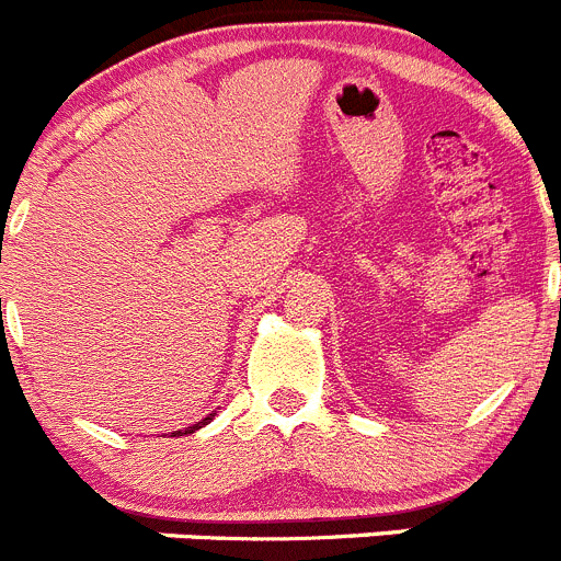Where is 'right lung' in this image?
Masks as SVG:
<instances>
[{
  "mask_svg": "<svg viewBox=\"0 0 561 561\" xmlns=\"http://www.w3.org/2000/svg\"><path fill=\"white\" fill-rule=\"evenodd\" d=\"M213 415H216V412H213ZM213 415H207V417H204V421L193 423V426H187V428H185V432H174V434H171V437H182V434H193V432H196V428L207 426V423H209V421H213Z\"/></svg>",
  "mask_w": 561,
  "mask_h": 561,
  "instance_id": "add662e5",
  "label": "right lung"
}]
</instances>
